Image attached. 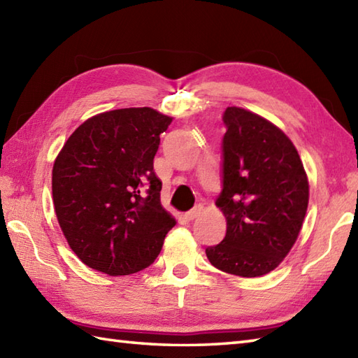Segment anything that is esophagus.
Segmentation results:
<instances>
[{
	"instance_id": "obj_1",
	"label": "esophagus",
	"mask_w": 358,
	"mask_h": 358,
	"mask_svg": "<svg viewBox=\"0 0 358 358\" xmlns=\"http://www.w3.org/2000/svg\"><path fill=\"white\" fill-rule=\"evenodd\" d=\"M201 214V206H195V208H192L191 210H187L186 214H185V217L187 218V220H194V218H196Z\"/></svg>"
}]
</instances>
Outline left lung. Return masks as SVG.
Wrapping results in <instances>:
<instances>
[{
	"instance_id": "8db88e82",
	"label": "left lung",
	"mask_w": 358,
	"mask_h": 358,
	"mask_svg": "<svg viewBox=\"0 0 358 358\" xmlns=\"http://www.w3.org/2000/svg\"><path fill=\"white\" fill-rule=\"evenodd\" d=\"M222 192L226 235L206 255L238 277L273 271L299 237L309 201L305 167L292 141L271 121L241 108L223 113Z\"/></svg>"
}]
</instances>
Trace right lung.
<instances>
[{
  "instance_id": "add662e5",
  "label": "right lung",
  "mask_w": 358,
  "mask_h": 358,
  "mask_svg": "<svg viewBox=\"0 0 358 358\" xmlns=\"http://www.w3.org/2000/svg\"><path fill=\"white\" fill-rule=\"evenodd\" d=\"M172 123L150 108L117 109L85 121L52 171L58 223L80 260L108 275L146 269L175 226L159 201L154 157Z\"/></svg>"
}]
</instances>
